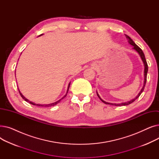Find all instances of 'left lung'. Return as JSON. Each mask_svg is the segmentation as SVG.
Instances as JSON below:
<instances>
[{
    "mask_svg": "<svg viewBox=\"0 0 159 159\" xmlns=\"http://www.w3.org/2000/svg\"><path fill=\"white\" fill-rule=\"evenodd\" d=\"M126 35V37L127 39L128 40L129 43L131 45H132V46H133V49H135L136 50V51L139 53V55H140V57H141V58H142V60H143V62H144V86H143V88H142L141 91H140V93L138 94V95H137L135 98H133V100H131V101H128V102H122V103H120V104H113V103L106 102V101H103L102 99H101V98L99 97L98 94L97 93V96L98 97V98H99L100 99H101V101L102 102H104V104H110V105L116 106L129 105V104H131L132 102H134L136 99H137V98L139 97V96L140 95V94H141L142 93H143V91H144V87H145V86H146V80H147V73H148V64H147V62H146V58H145L144 54V53H143V50H142V49L134 43V42H133V41L132 40V39H131L128 35Z\"/></svg>",
    "mask_w": 159,
    "mask_h": 159,
    "instance_id": "1",
    "label": "left lung"
}]
</instances>
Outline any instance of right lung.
<instances>
[{"mask_svg":"<svg viewBox=\"0 0 159 159\" xmlns=\"http://www.w3.org/2000/svg\"><path fill=\"white\" fill-rule=\"evenodd\" d=\"M43 35V34H42ZM70 83L69 84V85H68V91H67V93H66V94L61 98V99H63L65 97H66V95H67V93H68V90H69V88H70ZM19 93H20V96L22 97V98L25 101H26V102H29L30 104H33V105H35V106H42V107H50V106H55L56 104H57L58 103H59L60 102V101H61V99H60L59 101H57V102H54V103H52V104H35V103H34V102H31V101H30L29 100H28L27 98H25L23 95H22V94L20 92V91L19 90Z\"/></svg>","mask_w":159,"mask_h":159,"instance_id":"add662e5","label":"right lung"}]
</instances>
